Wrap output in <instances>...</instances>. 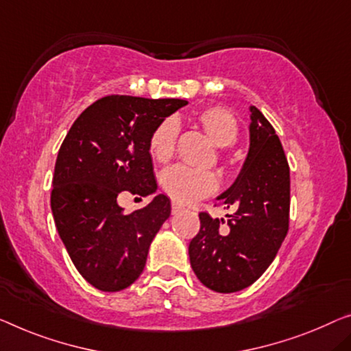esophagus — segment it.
<instances>
[{
	"label": "esophagus",
	"instance_id": "esophagus-1",
	"mask_svg": "<svg viewBox=\"0 0 351 351\" xmlns=\"http://www.w3.org/2000/svg\"><path fill=\"white\" fill-rule=\"evenodd\" d=\"M182 209H184V205H182V203H180V202H176V200H173V202H171V213H173V214H176V213H180V211H182Z\"/></svg>",
	"mask_w": 351,
	"mask_h": 351
}]
</instances>
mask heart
<instances>
[{
  "label": "heart",
  "instance_id": "obj_1",
  "mask_svg": "<svg viewBox=\"0 0 351 351\" xmlns=\"http://www.w3.org/2000/svg\"><path fill=\"white\" fill-rule=\"evenodd\" d=\"M197 121L217 148H227L237 142L238 123L228 110L222 107L205 108L197 113ZM176 135L178 123L173 118H167L153 130L149 137V154L154 160L165 164L171 159ZM160 186L175 200L195 202L216 191L219 180L216 173L209 170H193L176 165L162 173Z\"/></svg>",
  "mask_w": 351,
  "mask_h": 351
}]
</instances>
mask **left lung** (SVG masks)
<instances>
[{"label": "left lung", "instance_id": "8db88e82", "mask_svg": "<svg viewBox=\"0 0 351 351\" xmlns=\"http://www.w3.org/2000/svg\"><path fill=\"white\" fill-rule=\"evenodd\" d=\"M249 117V151L241 171L217 197L237 213L227 214V222L200 213V232L189 244L193 273L217 293L252 285L273 263L289 232V162L263 113L250 106Z\"/></svg>", "mask_w": 351, "mask_h": 351}]
</instances>
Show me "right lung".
Masks as SVG:
<instances>
[{"label":"right lung","mask_w":351,"mask_h":351,"mask_svg":"<svg viewBox=\"0 0 351 351\" xmlns=\"http://www.w3.org/2000/svg\"><path fill=\"white\" fill-rule=\"evenodd\" d=\"M182 99L102 97L75 119L55 164L51 213L62 244L85 279L102 291L128 289L143 273L149 245L167 219L170 198L124 213L123 191H158L149 137Z\"/></svg>","instance_id":"1"}]
</instances>
